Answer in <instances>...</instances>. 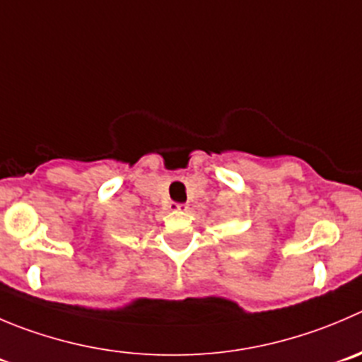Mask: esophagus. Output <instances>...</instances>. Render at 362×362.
<instances>
[{
    "label": "esophagus",
    "instance_id": "1",
    "mask_svg": "<svg viewBox=\"0 0 362 362\" xmlns=\"http://www.w3.org/2000/svg\"><path fill=\"white\" fill-rule=\"evenodd\" d=\"M168 209H170V211H187L188 206L187 204H175V202H172V204L168 206Z\"/></svg>",
    "mask_w": 362,
    "mask_h": 362
}]
</instances>
